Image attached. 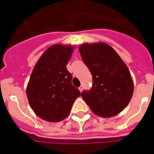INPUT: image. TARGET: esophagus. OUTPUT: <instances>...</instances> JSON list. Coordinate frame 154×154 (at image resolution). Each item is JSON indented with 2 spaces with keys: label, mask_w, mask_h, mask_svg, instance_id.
I'll list each match as a JSON object with an SVG mask.
<instances>
[{
  "label": "esophagus",
  "mask_w": 154,
  "mask_h": 154,
  "mask_svg": "<svg viewBox=\"0 0 154 154\" xmlns=\"http://www.w3.org/2000/svg\"><path fill=\"white\" fill-rule=\"evenodd\" d=\"M83 88H84V87H83V86H81L80 87H79V88H78V89H79V91H80L82 92L83 91Z\"/></svg>",
  "instance_id": "esophagus-1"
}]
</instances>
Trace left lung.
<instances>
[{
	"label": "left lung",
	"instance_id": "1",
	"mask_svg": "<svg viewBox=\"0 0 154 154\" xmlns=\"http://www.w3.org/2000/svg\"><path fill=\"white\" fill-rule=\"evenodd\" d=\"M79 51L93 79L91 88L83 91L82 97L92 112L100 117L118 114L129 103L134 90L125 63L104 43L83 44Z\"/></svg>",
	"mask_w": 154,
	"mask_h": 154
}]
</instances>
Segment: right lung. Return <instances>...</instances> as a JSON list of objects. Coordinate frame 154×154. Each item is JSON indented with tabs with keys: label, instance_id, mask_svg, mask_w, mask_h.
Returning <instances> with one entry per match:
<instances>
[{
	"label": "right lung",
	"instance_id": "1",
	"mask_svg": "<svg viewBox=\"0 0 154 154\" xmlns=\"http://www.w3.org/2000/svg\"><path fill=\"white\" fill-rule=\"evenodd\" d=\"M73 48L54 45L45 51L32 70L27 87L31 108L39 118L58 122L69 115L80 91L72 86L67 69Z\"/></svg>",
	"mask_w": 154,
	"mask_h": 154
}]
</instances>
